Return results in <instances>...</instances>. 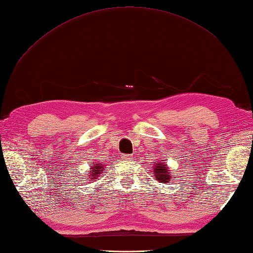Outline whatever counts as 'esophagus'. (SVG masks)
<instances>
[{"instance_id": "esophagus-1", "label": "esophagus", "mask_w": 253, "mask_h": 253, "mask_svg": "<svg viewBox=\"0 0 253 253\" xmlns=\"http://www.w3.org/2000/svg\"><path fill=\"white\" fill-rule=\"evenodd\" d=\"M121 157H122V159H124V160H129V159H132V156H131V155H122Z\"/></svg>"}]
</instances>
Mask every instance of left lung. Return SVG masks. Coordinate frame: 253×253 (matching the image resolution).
I'll use <instances>...</instances> for the list:
<instances>
[{
  "label": "left lung",
  "mask_w": 253,
  "mask_h": 253,
  "mask_svg": "<svg viewBox=\"0 0 253 253\" xmlns=\"http://www.w3.org/2000/svg\"><path fill=\"white\" fill-rule=\"evenodd\" d=\"M153 170H154V178L159 181V182H164V183H169L171 181V171L169 170L168 166L162 162H155V164H153Z\"/></svg>",
  "instance_id": "left-lung-1"
}]
</instances>
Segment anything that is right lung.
<instances>
[{"label":"right lung","instance_id":"obj_1","mask_svg":"<svg viewBox=\"0 0 253 253\" xmlns=\"http://www.w3.org/2000/svg\"><path fill=\"white\" fill-rule=\"evenodd\" d=\"M104 165L100 163H94L90 167V171L88 173V179H91L90 181H94L98 177H100V175L103 173Z\"/></svg>","mask_w":253,"mask_h":253}]
</instances>
